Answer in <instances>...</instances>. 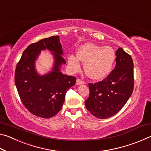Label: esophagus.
Segmentation results:
<instances>
[{"instance_id":"1","label":"esophagus","mask_w":151,"mask_h":151,"mask_svg":"<svg viewBox=\"0 0 151 151\" xmlns=\"http://www.w3.org/2000/svg\"><path fill=\"white\" fill-rule=\"evenodd\" d=\"M76 85H83V84L85 83H84L83 81H82V80H81V79L78 78L77 80H76Z\"/></svg>"}]
</instances>
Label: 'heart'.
Masks as SVG:
<instances>
[{"label": "heart", "mask_w": 151, "mask_h": 151, "mask_svg": "<svg viewBox=\"0 0 151 151\" xmlns=\"http://www.w3.org/2000/svg\"><path fill=\"white\" fill-rule=\"evenodd\" d=\"M115 59V52L111 47L88 42L78 48L77 56H68V63L71 70L78 71L81 68L80 60L83 61L86 75L94 80H101L111 73Z\"/></svg>", "instance_id": "obj_1"}]
</instances>
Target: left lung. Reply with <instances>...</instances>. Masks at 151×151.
<instances>
[{
    "label": "left lung",
    "mask_w": 151,
    "mask_h": 151,
    "mask_svg": "<svg viewBox=\"0 0 151 151\" xmlns=\"http://www.w3.org/2000/svg\"><path fill=\"white\" fill-rule=\"evenodd\" d=\"M116 66L106 78L89 83V94L85 101L86 109L96 118L112 116L121 111L134 88L133 61L122 48L116 51Z\"/></svg>",
    "instance_id": "1"
}]
</instances>
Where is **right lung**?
Listing matches in <instances>:
<instances>
[{"label": "right lung", "instance_id": "1", "mask_svg": "<svg viewBox=\"0 0 151 151\" xmlns=\"http://www.w3.org/2000/svg\"><path fill=\"white\" fill-rule=\"evenodd\" d=\"M50 50L54 57V65L50 72L40 76L35 70V62L41 50ZM59 37L52 36L30 45L22 53L15 70L14 81L22 104L35 116L49 119L62 108L65 94L75 85V76L60 72L66 64L63 57Z\"/></svg>", "mask_w": 151, "mask_h": 151}]
</instances>
